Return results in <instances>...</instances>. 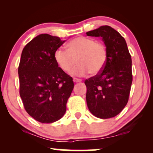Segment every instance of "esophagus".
<instances>
[{"label": "esophagus", "mask_w": 153, "mask_h": 153, "mask_svg": "<svg viewBox=\"0 0 153 153\" xmlns=\"http://www.w3.org/2000/svg\"><path fill=\"white\" fill-rule=\"evenodd\" d=\"M73 81H74V83H79V82H81V79H77V78H74V79H73Z\"/></svg>", "instance_id": "34e87169"}]
</instances>
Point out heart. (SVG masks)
Returning <instances> with one entry per match:
<instances>
[{"instance_id":"b5f03b06","label":"heart","mask_w":153,"mask_h":153,"mask_svg":"<svg viewBox=\"0 0 153 153\" xmlns=\"http://www.w3.org/2000/svg\"><path fill=\"white\" fill-rule=\"evenodd\" d=\"M67 51L58 49L54 53V60L60 70L68 73L72 70L75 76H83L90 72L97 74L103 70L108 59V50L104 44L91 37L80 36L66 45Z\"/></svg>"}]
</instances>
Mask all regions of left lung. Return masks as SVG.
Segmentation results:
<instances>
[{
  "label": "left lung",
  "mask_w": 153,
  "mask_h": 153,
  "mask_svg": "<svg viewBox=\"0 0 153 153\" xmlns=\"http://www.w3.org/2000/svg\"><path fill=\"white\" fill-rule=\"evenodd\" d=\"M86 35L101 37L108 50L103 70L85 81L88 107L97 118H113L128 102L132 83L131 55L124 37L111 26H100Z\"/></svg>",
  "instance_id": "1"
}]
</instances>
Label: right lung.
I'll return each instance as SVG.
<instances>
[{"instance_id":"obj_1","label":"right lung","mask_w":153,"mask_h":153,"mask_svg":"<svg viewBox=\"0 0 153 153\" xmlns=\"http://www.w3.org/2000/svg\"><path fill=\"white\" fill-rule=\"evenodd\" d=\"M65 42L60 37L41 34L23 49L18 68L19 94L26 112L38 122L51 123L64 116L74 82L54 60Z\"/></svg>"}]
</instances>
